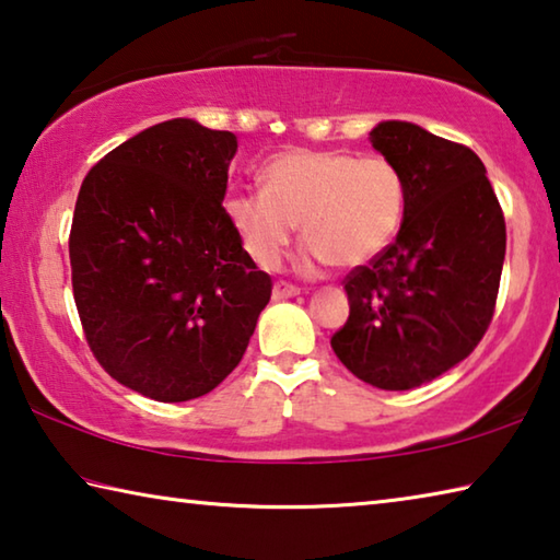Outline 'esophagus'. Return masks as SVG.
<instances>
[{
  "instance_id": "1",
  "label": "esophagus",
  "mask_w": 560,
  "mask_h": 560,
  "mask_svg": "<svg viewBox=\"0 0 560 560\" xmlns=\"http://www.w3.org/2000/svg\"><path fill=\"white\" fill-rule=\"evenodd\" d=\"M301 289L293 287L289 281H277L273 283V299H291V296H299Z\"/></svg>"
}]
</instances>
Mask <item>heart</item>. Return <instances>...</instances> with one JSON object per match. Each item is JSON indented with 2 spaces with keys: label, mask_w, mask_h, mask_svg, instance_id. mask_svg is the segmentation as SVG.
Masks as SVG:
<instances>
[{
  "label": "heart",
  "mask_w": 560,
  "mask_h": 560,
  "mask_svg": "<svg viewBox=\"0 0 560 560\" xmlns=\"http://www.w3.org/2000/svg\"><path fill=\"white\" fill-rule=\"evenodd\" d=\"M264 189L224 200L226 220L261 267H277L301 230L308 236L299 264L360 267L377 257L405 212V177L385 155L353 158L340 150H291L269 160Z\"/></svg>",
  "instance_id": "heart-1"
}]
</instances>
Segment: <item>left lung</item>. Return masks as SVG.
<instances>
[{
  "instance_id": "1",
  "label": "left lung",
  "mask_w": 560,
  "mask_h": 560,
  "mask_svg": "<svg viewBox=\"0 0 560 560\" xmlns=\"http://www.w3.org/2000/svg\"><path fill=\"white\" fill-rule=\"evenodd\" d=\"M371 143L405 177L397 240L355 267L350 314L330 348L381 390H412L462 363L494 318L506 222L487 167L467 145L385 120Z\"/></svg>"
}]
</instances>
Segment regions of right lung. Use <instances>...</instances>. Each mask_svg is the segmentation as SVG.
<instances>
[{
	"label": "right lung",
	"instance_id": "right-lung-1",
	"mask_svg": "<svg viewBox=\"0 0 560 560\" xmlns=\"http://www.w3.org/2000/svg\"><path fill=\"white\" fill-rule=\"evenodd\" d=\"M234 153L230 130L158 122L101 158L75 200L69 257L86 343L150 400L214 390L271 299L222 207Z\"/></svg>",
	"mask_w": 560,
	"mask_h": 560
}]
</instances>
